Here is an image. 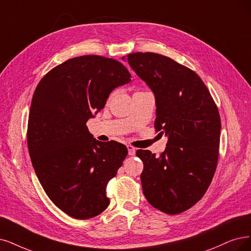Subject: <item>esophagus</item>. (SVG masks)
I'll return each mask as SVG.
<instances>
[{
	"mask_svg": "<svg viewBox=\"0 0 251 251\" xmlns=\"http://www.w3.org/2000/svg\"><path fill=\"white\" fill-rule=\"evenodd\" d=\"M127 149H128V155L129 156H134L136 149L134 147H132L131 145H127Z\"/></svg>",
	"mask_w": 251,
	"mask_h": 251,
	"instance_id": "obj_1",
	"label": "esophagus"
}]
</instances>
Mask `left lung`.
<instances>
[{"label":"left lung","mask_w":251,"mask_h":251,"mask_svg":"<svg viewBox=\"0 0 251 251\" xmlns=\"http://www.w3.org/2000/svg\"><path fill=\"white\" fill-rule=\"evenodd\" d=\"M127 60L152 90L155 128L168 136L159 156L136 151L144 163L143 192L154 208L179 214L203 197L214 176L221 129L217 106L198 74L171 58L134 52Z\"/></svg>","instance_id":"obj_1"}]
</instances>
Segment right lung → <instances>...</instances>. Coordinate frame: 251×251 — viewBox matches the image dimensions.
<instances>
[{
  "label": "right lung",
  "instance_id": "add662e5",
  "mask_svg": "<svg viewBox=\"0 0 251 251\" xmlns=\"http://www.w3.org/2000/svg\"><path fill=\"white\" fill-rule=\"evenodd\" d=\"M130 80L120 62L81 55L51 69L34 92L27 123L33 168L48 197L73 218H92L108 206L106 185L128 151L95 140L86 123L114 89Z\"/></svg>",
  "mask_w": 251,
  "mask_h": 251
}]
</instances>
